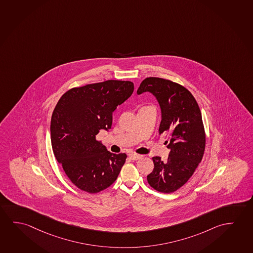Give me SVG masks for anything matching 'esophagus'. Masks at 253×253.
Masks as SVG:
<instances>
[{"label":"esophagus","instance_id":"1","mask_svg":"<svg viewBox=\"0 0 253 253\" xmlns=\"http://www.w3.org/2000/svg\"><path fill=\"white\" fill-rule=\"evenodd\" d=\"M129 157L132 159V160H139L141 158L140 155H137V154H130Z\"/></svg>","mask_w":253,"mask_h":253}]
</instances>
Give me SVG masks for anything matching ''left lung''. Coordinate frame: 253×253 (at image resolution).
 <instances>
[{
    "instance_id": "obj_1",
    "label": "left lung",
    "mask_w": 253,
    "mask_h": 253,
    "mask_svg": "<svg viewBox=\"0 0 253 253\" xmlns=\"http://www.w3.org/2000/svg\"><path fill=\"white\" fill-rule=\"evenodd\" d=\"M146 91L152 93L160 104L159 133H167L165 143L170 149L166 161L153 157L154 169L147 179L157 192L173 193L193 176L204 155L206 132L201 110L192 93L172 81L147 77L137 94Z\"/></svg>"
}]
</instances>
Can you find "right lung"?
Wrapping results in <instances>:
<instances>
[{"instance_id":"1","label":"right lung","mask_w":253,"mask_h":253,"mask_svg":"<svg viewBox=\"0 0 253 253\" xmlns=\"http://www.w3.org/2000/svg\"><path fill=\"white\" fill-rule=\"evenodd\" d=\"M130 81L107 80L68 89L52 112L51 143L57 161L77 187L99 193L115 182L126 154L109 152L96 140L113 113L133 92Z\"/></svg>"}]
</instances>
